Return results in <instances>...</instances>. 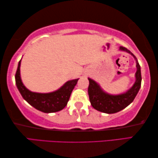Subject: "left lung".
Here are the masks:
<instances>
[{"label":"left lung","mask_w":158,"mask_h":158,"mask_svg":"<svg viewBox=\"0 0 158 158\" xmlns=\"http://www.w3.org/2000/svg\"><path fill=\"white\" fill-rule=\"evenodd\" d=\"M119 48L131 54L136 62L137 71L135 73L136 81L129 90L119 95H110L102 90L98 83H96L92 79L88 78V94L92 106L98 111L106 114L116 113L129 105L135 99L141 85L142 77L140 67L136 57L126 47H120Z\"/></svg>","instance_id":"1"}]
</instances>
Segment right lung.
I'll list each match as a JSON object with an SVG mask.
<instances>
[{"label": "right lung", "mask_w": 158, "mask_h": 158, "mask_svg": "<svg viewBox=\"0 0 158 158\" xmlns=\"http://www.w3.org/2000/svg\"><path fill=\"white\" fill-rule=\"evenodd\" d=\"M21 60L19 61L15 73V83L23 98L37 110L44 113H52L63 110L67 105L73 89L78 79L65 82L57 91L54 93L42 94L32 93L26 88L22 82L20 75Z\"/></svg>", "instance_id": "right-lung-1"}]
</instances>
